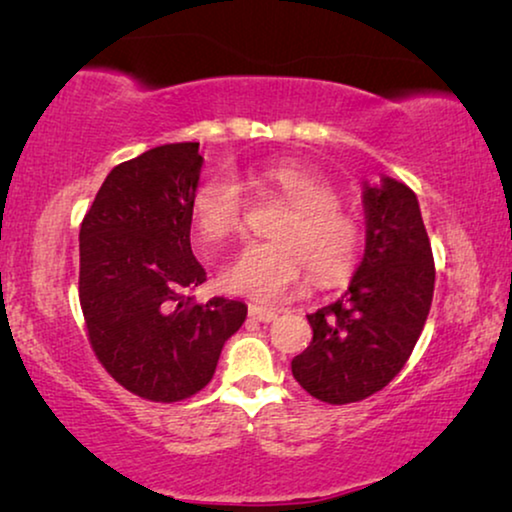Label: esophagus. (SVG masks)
Instances as JSON below:
<instances>
[{
    "label": "esophagus",
    "instance_id": "1",
    "mask_svg": "<svg viewBox=\"0 0 512 512\" xmlns=\"http://www.w3.org/2000/svg\"><path fill=\"white\" fill-rule=\"evenodd\" d=\"M277 310L272 307H261V305H249V317L256 321H263V324H270V321L277 319Z\"/></svg>",
    "mask_w": 512,
    "mask_h": 512
}]
</instances>
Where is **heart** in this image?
<instances>
[{
	"label": "heart",
	"instance_id": "heart-1",
	"mask_svg": "<svg viewBox=\"0 0 512 512\" xmlns=\"http://www.w3.org/2000/svg\"><path fill=\"white\" fill-rule=\"evenodd\" d=\"M291 205L277 223L272 242H251L221 272L230 293L275 303L303 282L310 268L314 282H333L347 275L359 254L356 221L338 205V193L310 167L282 160L258 172ZM191 216L200 240L214 247L240 233L244 195L230 174L209 177L191 200Z\"/></svg>",
	"mask_w": 512,
	"mask_h": 512
}]
</instances>
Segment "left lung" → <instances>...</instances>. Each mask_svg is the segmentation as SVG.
<instances>
[{
    "label": "left lung",
    "mask_w": 512,
    "mask_h": 512,
    "mask_svg": "<svg viewBox=\"0 0 512 512\" xmlns=\"http://www.w3.org/2000/svg\"><path fill=\"white\" fill-rule=\"evenodd\" d=\"M366 249L347 291L307 314L312 342L291 361L296 382L324 403L373 396L410 359L433 300L431 242L403 181H363Z\"/></svg>",
    "instance_id": "8db88e82"
}]
</instances>
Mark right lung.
Wrapping results in <instances>:
<instances>
[{"mask_svg":"<svg viewBox=\"0 0 512 512\" xmlns=\"http://www.w3.org/2000/svg\"><path fill=\"white\" fill-rule=\"evenodd\" d=\"M202 163L198 142L144 151L107 174L81 223L88 340L107 373L146 401H184L207 387L247 319L240 300L188 296L207 279L191 249Z\"/></svg>","mask_w":512,"mask_h":512,"instance_id":"obj_1","label":"right lung"}]
</instances>
